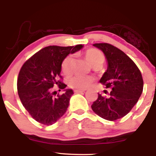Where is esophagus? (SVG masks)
Wrapping results in <instances>:
<instances>
[{"label":"esophagus","mask_w":156,"mask_h":156,"mask_svg":"<svg viewBox=\"0 0 156 156\" xmlns=\"http://www.w3.org/2000/svg\"><path fill=\"white\" fill-rule=\"evenodd\" d=\"M84 92H85V90H83V89H76V90H74L75 93H81Z\"/></svg>","instance_id":"esophagus-1"}]
</instances>
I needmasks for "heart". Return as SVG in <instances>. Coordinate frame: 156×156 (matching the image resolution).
<instances>
[{
	"mask_svg": "<svg viewBox=\"0 0 156 156\" xmlns=\"http://www.w3.org/2000/svg\"><path fill=\"white\" fill-rule=\"evenodd\" d=\"M86 59L92 67L97 64H103L105 57L101 51L95 48H90L84 53ZM73 62V55H68L64 58L62 62V70L64 74H69L71 72V68ZM93 81V78L89 76H76L70 78L68 80V84L71 88L78 89H85L88 88Z\"/></svg>",
	"mask_w": 156,
	"mask_h": 156,
	"instance_id": "obj_1",
	"label": "heart"
}]
</instances>
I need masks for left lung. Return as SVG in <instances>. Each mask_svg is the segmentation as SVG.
I'll use <instances>...</instances> for the list:
<instances>
[{"label": "left lung", "mask_w": 156, "mask_h": 156, "mask_svg": "<svg viewBox=\"0 0 156 156\" xmlns=\"http://www.w3.org/2000/svg\"><path fill=\"white\" fill-rule=\"evenodd\" d=\"M104 53L108 69L101 83L111 88L109 98L98 94L92 108L98 116L109 121L125 117L139 101L143 91L142 76L133 61L123 51L108 43L93 44Z\"/></svg>", "instance_id": "left-lung-1"}]
</instances>
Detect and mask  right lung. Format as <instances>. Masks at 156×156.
Instances as JSON below:
<instances>
[{"label":"right lung","mask_w":156,"mask_h":156,"mask_svg":"<svg viewBox=\"0 0 156 156\" xmlns=\"http://www.w3.org/2000/svg\"><path fill=\"white\" fill-rule=\"evenodd\" d=\"M83 46H48L39 51L23 64L17 78V92L21 103L31 117L38 122L51 125L64 115L68 108L72 89L53 96V86L64 89L67 87L61 76L62 62L69 53ZM60 80H58V78Z\"/></svg>","instance_id":"add662e5"}]
</instances>
